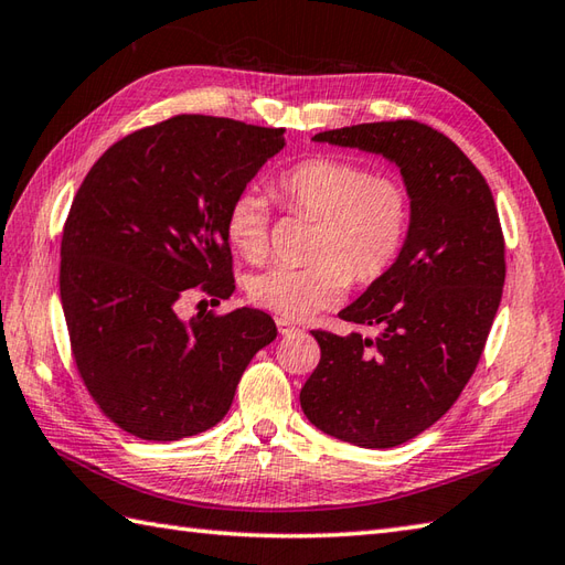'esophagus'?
<instances>
[{"mask_svg": "<svg viewBox=\"0 0 565 565\" xmlns=\"http://www.w3.org/2000/svg\"><path fill=\"white\" fill-rule=\"evenodd\" d=\"M276 330H279V334H296V332H301V328L294 326V322L286 320V318H276Z\"/></svg>", "mask_w": 565, "mask_h": 565, "instance_id": "esophagus-1", "label": "esophagus"}]
</instances>
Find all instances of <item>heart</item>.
I'll list each match as a JSON object with an SVG mask.
<instances>
[{"mask_svg": "<svg viewBox=\"0 0 565 565\" xmlns=\"http://www.w3.org/2000/svg\"><path fill=\"white\" fill-rule=\"evenodd\" d=\"M274 194L294 213L318 218L310 243L316 262L276 264L249 279L257 306L294 320L338 306L350 279L376 281L398 259L411 227L413 201L405 182L364 162L318 154L286 167ZM225 237L249 262L269 255V206L257 191H237L225 209Z\"/></svg>", "mask_w": 565, "mask_h": 565, "instance_id": "obj_1", "label": "heart"}]
</instances>
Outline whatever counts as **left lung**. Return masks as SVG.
I'll return each mask as SVG.
<instances>
[{
    "instance_id": "obj_1",
    "label": "left lung",
    "mask_w": 565,
    "mask_h": 565,
    "mask_svg": "<svg viewBox=\"0 0 565 565\" xmlns=\"http://www.w3.org/2000/svg\"><path fill=\"white\" fill-rule=\"evenodd\" d=\"M313 140L401 167L413 215L393 267L340 318L376 338L313 330L306 417L362 449H391L449 411L481 362L505 284V237L490 186L456 142L419 121L326 130Z\"/></svg>"
}]
</instances>
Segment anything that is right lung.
I'll list each match as a JSON object with an SVG mask.
<instances>
[{
  "label": "right lung",
  "instance_id": "right-lung-1",
  "mask_svg": "<svg viewBox=\"0 0 565 565\" xmlns=\"http://www.w3.org/2000/svg\"><path fill=\"white\" fill-rule=\"evenodd\" d=\"M281 148L284 128L179 114L114 142L84 177L60 301L84 386L128 435L174 441L218 425L249 359L274 342L262 310H179L194 294L211 306L233 296L225 209Z\"/></svg>",
  "mask_w": 565,
  "mask_h": 565
}]
</instances>
